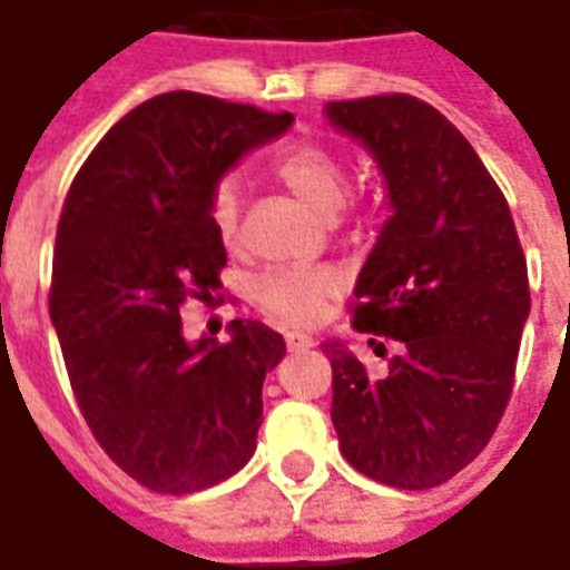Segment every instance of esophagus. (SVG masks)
I'll use <instances>...</instances> for the list:
<instances>
[{
  "instance_id": "esophagus-1",
  "label": "esophagus",
  "mask_w": 570,
  "mask_h": 570,
  "mask_svg": "<svg viewBox=\"0 0 570 570\" xmlns=\"http://www.w3.org/2000/svg\"><path fill=\"white\" fill-rule=\"evenodd\" d=\"M285 345L288 351H308V347H315V342L306 333H285Z\"/></svg>"
}]
</instances>
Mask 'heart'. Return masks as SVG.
Segmentation results:
<instances>
[{"label":"heart","mask_w":570,"mask_h":570,"mask_svg":"<svg viewBox=\"0 0 570 570\" xmlns=\"http://www.w3.org/2000/svg\"><path fill=\"white\" fill-rule=\"evenodd\" d=\"M273 175L291 196L312 207L315 214L333 216L345 205L347 171L345 163L338 160L324 145H297L273 163ZM210 225L223 246L237 244L240 237V193L237 184L223 180L210 196ZM338 288L333 271L324 267H306V271H271L255 282V299L262 303L267 315L306 324L315 317L326 297H333Z\"/></svg>","instance_id":"obj_1"}]
</instances>
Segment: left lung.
Here are the masks:
<instances>
[{
	"label": "left lung",
	"mask_w": 570,
	"mask_h": 570,
	"mask_svg": "<svg viewBox=\"0 0 570 570\" xmlns=\"http://www.w3.org/2000/svg\"><path fill=\"white\" fill-rule=\"evenodd\" d=\"M324 116L377 163L392 210L356 276L354 326L401 345L374 377L347 342L326 338L330 416L354 470L425 491L482 452L509 404L527 258L505 196L434 106L381 95L335 100Z\"/></svg>",
	"instance_id": "obj_1"
}]
</instances>
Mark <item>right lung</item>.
I'll list each match as a JSON object with an SVG mask.
<instances>
[{
  "label": "right lung",
  "mask_w": 570,
  "mask_h": 570,
  "mask_svg": "<svg viewBox=\"0 0 570 570\" xmlns=\"http://www.w3.org/2000/svg\"><path fill=\"white\" fill-rule=\"evenodd\" d=\"M291 112L169 91L130 109L88 154L56 235L50 317L91 434L157 493H193L253 458L262 386L285 338L232 321L216 345L184 338L180 306L210 303L225 246L210 196Z\"/></svg>",
  "instance_id": "add662e5"
}]
</instances>
